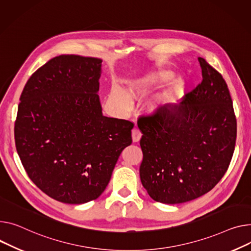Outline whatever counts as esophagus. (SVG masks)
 Wrapping results in <instances>:
<instances>
[{
  "label": "esophagus",
  "mask_w": 251,
  "mask_h": 251,
  "mask_svg": "<svg viewBox=\"0 0 251 251\" xmlns=\"http://www.w3.org/2000/svg\"><path fill=\"white\" fill-rule=\"evenodd\" d=\"M141 136H142V134H141V132H140V130L138 128L135 127V128L132 129V139H133V142H138L140 140Z\"/></svg>",
  "instance_id": "34e87169"
}]
</instances>
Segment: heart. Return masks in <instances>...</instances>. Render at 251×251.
Wrapping results in <instances>:
<instances>
[{
  "label": "heart",
  "instance_id": "1",
  "mask_svg": "<svg viewBox=\"0 0 251 251\" xmlns=\"http://www.w3.org/2000/svg\"><path fill=\"white\" fill-rule=\"evenodd\" d=\"M172 79V75L166 72H160L154 75L147 76L141 80H138L134 85L130 87V94L136 98H142L148 95L160 82H166ZM170 96L164 97V101L170 100ZM112 99L116 102L120 108L127 110L131 105V98L130 96L121 88H115L112 91ZM159 105V102H154L149 105V108H156Z\"/></svg>",
  "mask_w": 251,
  "mask_h": 251
}]
</instances>
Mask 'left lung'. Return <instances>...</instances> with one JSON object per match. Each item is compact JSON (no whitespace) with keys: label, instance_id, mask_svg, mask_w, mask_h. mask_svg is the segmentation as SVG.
<instances>
[{"label":"left lung","instance_id":"left-lung-1","mask_svg":"<svg viewBox=\"0 0 251 251\" xmlns=\"http://www.w3.org/2000/svg\"><path fill=\"white\" fill-rule=\"evenodd\" d=\"M202 81L178 107L142 115V186L154 201L180 204L210 192L227 172L237 123L227 83L199 57Z\"/></svg>","mask_w":251,"mask_h":251}]
</instances>
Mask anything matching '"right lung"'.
Returning a JSON list of instances; mask_svg holds the SVG:
<instances>
[{
  "label": "right lung",
  "mask_w": 251,
  "mask_h": 251,
  "mask_svg": "<svg viewBox=\"0 0 251 251\" xmlns=\"http://www.w3.org/2000/svg\"><path fill=\"white\" fill-rule=\"evenodd\" d=\"M102 60L74 54L53 57L33 74L21 94L15 143L23 168L44 194L83 204L105 191L133 122L102 114Z\"/></svg>",
  "instance_id": "1"
}]
</instances>
